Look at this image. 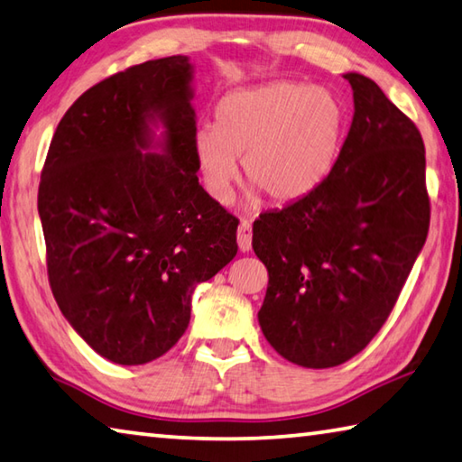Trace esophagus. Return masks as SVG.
<instances>
[{
	"label": "esophagus",
	"mask_w": 462,
	"mask_h": 462,
	"mask_svg": "<svg viewBox=\"0 0 462 462\" xmlns=\"http://www.w3.org/2000/svg\"><path fill=\"white\" fill-rule=\"evenodd\" d=\"M236 240H238V248L242 253H248L250 246H253V228H250V222L242 220L236 232Z\"/></svg>",
	"instance_id": "34e87169"
}]
</instances>
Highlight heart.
<instances>
[{
    "mask_svg": "<svg viewBox=\"0 0 462 462\" xmlns=\"http://www.w3.org/2000/svg\"><path fill=\"white\" fill-rule=\"evenodd\" d=\"M346 113L327 88L268 82L217 103L214 129L196 131L191 151L208 194L230 204L238 162L248 183L287 204L311 194L339 155Z\"/></svg>",
    "mask_w": 462,
    "mask_h": 462,
    "instance_id": "1",
    "label": "heart"
}]
</instances>
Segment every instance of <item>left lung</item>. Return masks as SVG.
I'll return each instance as SVG.
<instances>
[{"mask_svg":"<svg viewBox=\"0 0 462 462\" xmlns=\"http://www.w3.org/2000/svg\"><path fill=\"white\" fill-rule=\"evenodd\" d=\"M343 79L354 121L333 170L253 226L268 271L260 329L276 354L313 370L347 362L382 329L430 224L420 131L372 79Z\"/></svg>","mask_w":462,"mask_h":462,"instance_id":"1","label":"left lung"}]
</instances>
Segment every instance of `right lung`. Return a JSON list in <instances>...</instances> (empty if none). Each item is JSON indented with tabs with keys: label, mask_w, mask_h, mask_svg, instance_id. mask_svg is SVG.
Masks as SVG:
<instances>
[{
	"label": "right lung",
	"mask_w": 462,
	"mask_h": 462,
	"mask_svg": "<svg viewBox=\"0 0 462 462\" xmlns=\"http://www.w3.org/2000/svg\"><path fill=\"white\" fill-rule=\"evenodd\" d=\"M194 64L133 66L79 97L38 189L48 276L66 321L119 365L162 357L191 295L236 256L238 220L198 181Z\"/></svg>",
	"instance_id": "1"
}]
</instances>
